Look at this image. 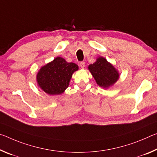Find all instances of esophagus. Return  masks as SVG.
Returning <instances> with one entry per match:
<instances>
[{"label":"esophagus","mask_w":157,"mask_h":157,"mask_svg":"<svg viewBox=\"0 0 157 157\" xmlns=\"http://www.w3.org/2000/svg\"><path fill=\"white\" fill-rule=\"evenodd\" d=\"M79 65H80V67H81V68H84L85 67V65H85L84 62H81V63H79Z\"/></svg>","instance_id":"1"}]
</instances>
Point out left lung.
<instances>
[{
	"mask_svg": "<svg viewBox=\"0 0 157 157\" xmlns=\"http://www.w3.org/2000/svg\"><path fill=\"white\" fill-rule=\"evenodd\" d=\"M88 69L95 79L96 83L104 88L113 86L120 76L117 69L103 57H99L95 63L90 65Z\"/></svg>",
	"mask_w": 157,
	"mask_h": 157,
	"instance_id": "obj_1",
	"label": "left lung"
}]
</instances>
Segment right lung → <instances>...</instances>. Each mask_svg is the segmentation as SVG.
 Listing matches in <instances>:
<instances>
[{"instance_id": "add662e5", "label": "right lung", "mask_w": 157, "mask_h": 157, "mask_svg": "<svg viewBox=\"0 0 157 157\" xmlns=\"http://www.w3.org/2000/svg\"><path fill=\"white\" fill-rule=\"evenodd\" d=\"M78 69V66L75 63L57 57L41 67L37 74V84L46 93L60 94L67 88L73 73Z\"/></svg>"}]
</instances>
